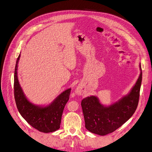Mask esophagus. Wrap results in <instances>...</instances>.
I'll return each mask as SVG.
<instances>
[{"mask_svg":"<svg viewBox=\"0 0 152 152\" xmlns=\"http://www.w3.org/2000/svg\"><path fill=\"white\" fill-rule=\"evenodd\" d=\"M76 94H79V95H80V94H81V91H80L79 89L77 90H76Z\"/></svg>","mask_w":152,"mask_h":152,"instance_id":"34e87169","label":"esophagus"}]
</instances>
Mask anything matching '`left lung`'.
<instances>
[{
  "label": "left lung",
  "mask_w": 152,
  "mask_h": 152,
  "mask_svg": "<svg viewBox=\"0 0 152 152\" xmlns=\"http://www.w3.org/2000/svg\"><path fill=\"white\" fill-rule=\"evenodd\" d=\"M130 92L113 104L106 106L98 98L91 96L82 99L81 106L86 128L90 132L104 136L112 133L127 122L137 107L142 82V70Z\"/></svg>",
  "instance_id": "8db88e82"
}]
</instances>
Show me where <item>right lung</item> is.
<instances>
[{
  "mask_svg": "<svg viewBox=\"0 0 152 152\" xmlns=\"http://www.w3.org/2000/svg\"><path fill=\"white\" fill-rule=\"evenodd\" d=\"M20 57V54L16 61L14 79L15 98L18 111L31 126L39 132L50 133L56 131L60 128L62 113L69 99L71 88L63 91L46 106L33 104L26 98L18 80V65Z\"/></svg>",
  "mask_w": 152,
  "mask_h": 152,
  "instance_id": "1",
  "label": "right lung"
}]
</instances>
